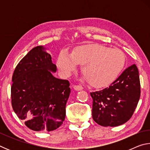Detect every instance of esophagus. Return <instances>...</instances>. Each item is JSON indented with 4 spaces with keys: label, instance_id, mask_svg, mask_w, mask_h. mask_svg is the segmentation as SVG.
Segmentation results:
<instances>
[{
    "label": "esophagus",
    "instance_id": "obj_1",
    "mask_svg": "<svg viewBox=\"0 0 150 150\" xmlns=\"http://www.w3.org/2000/svg\"><path fill=\"white\" fill-rule=\"evenodd\" d=\"M73 88H74V90H75V91H81V90H83V87H81V86H80V85H75L74 87H73Z\"/></svg>",
    "mask_w": 150,
    "mask_h": 150
}]
</instances>
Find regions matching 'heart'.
<instances>
[{"label": "heart", "instance_id": "obj_1", "mask_svg": "<svg viewBox=\"0 0 150 150\" xmlns=\"http://www.w3.org/2000/svg\"><path fill=\"white\" fill-rule=\"evenodd\" d=\"M125 63L123 52L116 48L99 44L77 47L70 54L63 50L58 55L57 67L63 75L69 76L82 65V79L95 87H103L115 80Z\"/></svg>", "mask_w": 150, "mask_h": 150}]
</instances>
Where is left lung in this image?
<instances>
[{"instance_id": "8db88e82", "label": "left lung", "mask_w": 150, "mask_h": 150, "mask_svg": "<svg viewBox=\"0 0 150 150\" xmlns=\"http://www.w3.org/2000/svg\"><path fill=\"white\" fill-rule=\"evenodd\" d=\"M92 116L102 126H118L130 120L140 97L139 71L134 64L126 68L108 87L91 93Z\"/></svg>"}]
</instances>
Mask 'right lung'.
<instances>
[{
	"mask_svg": "<svg viewBox=\"0 0 150 150\" xmlns=\"http://www.w3.org/2000/svg\"><path fill=\"white\" fill-rule=\"evenodd\" d=\"M47 50L43 45L30 50L12 79V108L28 128L36 132L53 131L62 125L71 93L69 81L53 75L57 67Z\"/></svg>",
	"mask_w": 150,
	"mask_h": 150,
	"instance_id": "add662e5",
	"label": "right lung"
}]
</instances>
